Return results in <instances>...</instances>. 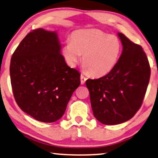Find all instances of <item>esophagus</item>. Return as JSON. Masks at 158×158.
Here are the masks:
<instances>
[{
	"label": "esophagus",
	"instance_id": "1",
	"mask_svg": "<svg viewBox=\"0 0 158 158\" xmlns=\"http://www.w3.org/2000/svg\"><path fill=\"white\" fill-rule=\"evenodd\" d=\"M80 79H81V84H84L85 83V81H86L87 79L84 76V75L81 74V77H80Z\"/></svg>",
	"mask_w": 158,
	"mask_h": 158
}]
</instances>
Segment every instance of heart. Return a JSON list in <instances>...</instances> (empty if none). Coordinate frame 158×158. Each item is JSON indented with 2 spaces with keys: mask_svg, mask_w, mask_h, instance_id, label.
Here are the masks:
<instances>
[{
  "mask_svg": "<svg viewBox=\"0 0 158 158\" xmlns=\"http://www.w3.org/2000/svg\"><path fill=\"white\" fill-rule=\"evenodd\" d=\"M62 48V54L70 66L81 60L84 69L94 77H102L116 66L122 51L117 37L97 29H79L74 31Z\"/></svg>",
  "mask_w": 158,
  "mask_h": 158,
  "instance_id": "b5f03b06",
  "label": "heart"
}]
</instances>
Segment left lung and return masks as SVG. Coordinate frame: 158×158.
I'll return each mask as SVG.
<instances>
[{"mask_svg":"<svg viewBox=\"0 0 158 158\" xmlns=\"http://www.w3.org/2000/svg\"><path fill=\"white\" fill-rule=\"evenodd\" d=\"M123 51L116 66L105 76L88 79L92 110L103 124L123 123L141 107L151 77V67L140 45L118 33Z\"/></svg>","mask_w":158,"mask_h":158,"instance_id":"obj_1","label":"left lung"}]
</instances>
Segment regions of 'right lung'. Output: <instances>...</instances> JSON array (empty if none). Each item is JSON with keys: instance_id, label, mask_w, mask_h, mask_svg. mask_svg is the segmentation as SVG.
<instances>
[{"instance_id": "1", "label": "right lung", "mask_w": 158, "mask_h": 158, "mask_svg": "<svg viewBox=\"0 0 158 158\" xmlns=\"http://www.w3.org/2000/svg\"><path fill=\"white\" fill-rule=\"evenodd\" d=\"M55 31L41 28L27 35L12 54L10 74L15 101L35 119L51 123L64 114L80 74L66 64Z\"/></svg>"}]
</instances>
